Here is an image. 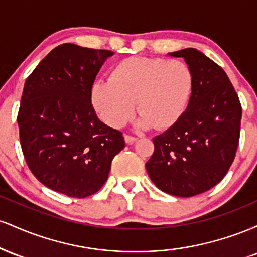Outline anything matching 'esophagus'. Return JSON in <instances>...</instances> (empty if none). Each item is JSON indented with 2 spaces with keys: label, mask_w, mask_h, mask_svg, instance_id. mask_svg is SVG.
<instances>
[{
  "label": "esophagus",
  "mask_w": 257,
  "mask_h": 257,
  "mask_svg": "<svg viewBox=\"0 0 257 257\" xmlns=\"http://www.w3.org/2000/svg\"><path fill=\"white\" fill-rule=\"evenodd\" d=\"M124 140H125V143H128V144H133V143H134V141H137V138L133 137V135H128V134H125V135H124Z\"/></svg>",
  "instance_id": "obj_1"
}]
</instances>
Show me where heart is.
<instances>
[{
  "label": "heart",
  "instance_id": "heart-1",
  "mask_svg": "<svg viewBox=\"0 0 257 257\" xmlns=\"http://www.w3.org/2000/svg\"><path fill=\"white\" fill-rule=\"evenodd\" d=\"M192 88V71L184 61L131 57L112 69L110 81L93 85L91 102L112 128L132 119L137 102L141 126L167 129L185 112Z\"/></svg>",
  "mask_w": 257,
  "mask_h": 257
}]
</instances>
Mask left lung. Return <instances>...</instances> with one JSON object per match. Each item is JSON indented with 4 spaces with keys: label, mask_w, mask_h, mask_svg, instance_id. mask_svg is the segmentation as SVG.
I'll return each instance as SVG.
<instances>
[{
    "label": "left lung",
    "mask_w": 257,
    "mask_h": 257,
    "mask_svg": "<svg viewBox=\"0 0 257 257\" xmlns=\"http://www.w3.org/2000/svg\"><path fill=\"white\" fill-rule=\"evenodd\" d=\"M184 58L193 75L190 101L176 123L153 138L147 161L150 178L159 190L192 197L225 178L240 137L241 105L222 67L194 48L169 53Z\"/></svg>",
    "instance_id": "left-lung-1"
}]
</instances>
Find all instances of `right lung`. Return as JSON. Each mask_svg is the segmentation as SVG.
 <instances>
[{
	"instance_id": "right-lung-1",
	"label": "right lung",
	"mask_w": 257,
	"mask_h": 257,
	"mask_svg": "<svg viewBox=\"0 0 257 257\" xmlns=\"http://www.w3.org/2000/svg\"><path fill=\"white\" fill-rule=\"evenodd\" d=\"M111 51L58 46L26 79L18 112L20 145L41 184L73 198L96 193L112 159L125 147L123 133L96 116L91 88Z\"/></svg>"
}]
</instances>
